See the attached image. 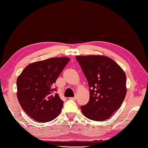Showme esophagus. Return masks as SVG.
I'll use <instances>...</instances> for the list:
<instances>
[{"label": "esophagus", "instance_id": "obj_1", "mask_svg": "<svg viewBox=\"0 0 148 148\" xmlns=\"http://www.w3.org/2000/svg\"><path fill=\"white\" fill-rule=\"evenodd\" d=\"M70 99H71V100H76V97H70V98H69Z\"/></svg>", "mask_w": 148, "mask_h": 148}]
</instances>
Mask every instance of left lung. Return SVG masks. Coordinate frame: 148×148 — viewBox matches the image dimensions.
I'll return each mask as SVG.
<instances>
[{
	"mask_svg": "<svg viewBox=\"0 0 148 148\" xmlns=\"http://www.w3.org/2000/svg\"><path fill=\"white\" fill-rule=\"evenodd\" d=\"M86 76L90 98L81 111L89 119L102 121L119 109L127 93L126 75L113 59L105 56H76Z\"/></svg>",
	"mask_w": 148,
	"mask_h": 148,
	"instance_id": "8db88e82",
	"label": "left lung"
}]
</instances>
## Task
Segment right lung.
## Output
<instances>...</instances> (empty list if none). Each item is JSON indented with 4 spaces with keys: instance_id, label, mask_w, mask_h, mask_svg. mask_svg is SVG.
<instances>
[{
    "instance_id": "right-lung-1",
    "label": "right lung",
    "mask_w": 148,
    "mask_h": 148,
    "mask_svg": "<svg viewBox=\"0 0 148 148\" xmlns=\"http://www.w3.org/2000/svg\"><path fill=\"white\" fill-rule=\"evenodd\" d=\"M67 57L51 58L27 66L16 80L18 101L23 111L37 122H49L60 115L64 102L53 85L66 64Z\"/></svg>"
}]
</instances>
